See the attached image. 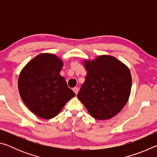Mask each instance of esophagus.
<instances>
[{
    "instance_id": "obj_1",
    "label": "esophagus",
    "mask_w": 157,
    "mask_h": 157,
    "mask_svg": "<svg viewBox=\"0 0 157 157\" xmlns=\"http://www.w3.org/2000/svg\"><path fill=\"white\" fill-rule=\"evenodd\" d=\"M73 90L74 93H75V94L76 95L78 94V91H79V89L78 88V87H75V88L73 89Z\"/></svg>"
}]
</instances>
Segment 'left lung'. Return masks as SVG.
<instances>
[{
  "instance_id": "1",
  "label": "left lung",
  "mask_w": 157,
  "mask_h": 157,
  "mask_svg": "<svg viewBox=\"0 0 157 157\" xmlns=\"http://www.w3.org/2000/svg\"><path fill=\"white\" fill-rule=\"evenodd\" d=\"M85 67L87 74L78 99L95 119H110L120 112L129 99L132 86L129 68L108 55L86 61Z\"/></svg>"
}]
</instances>
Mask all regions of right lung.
<instances>
[{"instance_id":"right-lung-1","label":"right lung","mask_w":157,"mask_h":157,"mask_svg":"<svg viewBox=\"0 0 157 157\" xmlns=\"http://www.w3.org/2000/svg\"><path fill=\"white\" fill-rule=\"evenodd\" d=\"M62 66L56 55L44 53L32 59L20 73L18 84L21 99L40 118H54L75 95L60 75Z\"/></svg>"}]
</instances>
